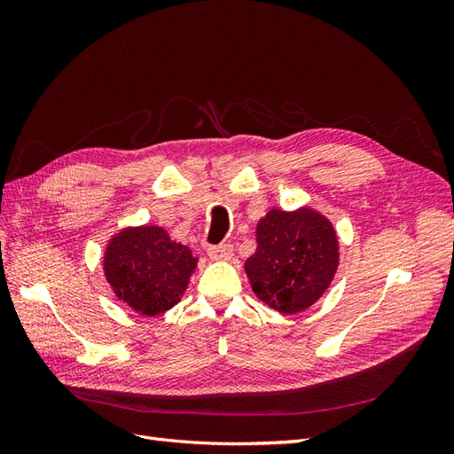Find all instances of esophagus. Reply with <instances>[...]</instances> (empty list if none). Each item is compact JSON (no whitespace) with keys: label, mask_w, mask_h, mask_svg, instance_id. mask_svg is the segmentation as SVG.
<instances>
[{"label":"esophagus","mask_w":454,"mask_h":454,"mask_svg":"<svg viewBox=\"0 0 454 454\" xmlns=\"http://www.w3.org/2000/svg\"><path fill=\"white\" fill-rule=\"evenodd\" d=\"M208 255H210V259H215V261H225L232 255V246L227 242L208 246Z\"/></svg>","instance_id":"1"}]
</instances>
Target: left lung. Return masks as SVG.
I'll list each match as a JSON object with an SVG mask.
<instances>
[{
	"mask_svg": "<svg viewBox=\"0 0 454 454\" xmlns=\"http://www.w3.org/2000/svg\"><path fill=\"white\" fill-rule=\"evenodd\" d=\"M339 265L333 225L310 208L270 210L257 223V250L246 261L254 294L282 314L309 309Z\"/></svg>",
	"mask_w": 454,
	"mask_h": 454,
	"instance_id": "8db88e82",
	"label": "left lung"
}]
</instances>
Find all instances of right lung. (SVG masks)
<instances>
[{
    "mask_svg": "<svg viewBox=\"0 0 454 454\" xmlns=\"http://www.w3.org/2000/svg\"><path fill=\"white\" fill-rule=\"evenodd\" d=\"M195 265L191 248L170 240L160 227L121 231L104 257L115 295L145 316L168 310L182 299Z\"/></svg>",
    "mask_w": 454,
    "mask_h": 454,
    "instance_id": "obj_1",
    "label": "right lung"
}]
</instances>
